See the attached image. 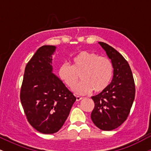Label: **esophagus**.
<instances>
[{"label":"esophagus","mask_w":151,"mask_h":151,"mask_svg":"<svg viewBox=\"0 0 151 151\" xmlns=\"http://www.w3.org/2000/svg\"><path fill=\"white\" fill-rule=\"evenodd\" d=\"M76 99H77V101H80V100L82 99L83 97H81V96H76Z\"/></svg>","instance_id":"obj_1"}]
</instances>
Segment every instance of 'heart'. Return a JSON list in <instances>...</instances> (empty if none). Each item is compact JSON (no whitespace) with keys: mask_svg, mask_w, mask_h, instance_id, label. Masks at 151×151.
I'll use <instances>...</instances> for the list:
<instances>
[{"mask_svg":"<svg viewBox=\"0 0 151 151\" xmlns=\"http://www.w3.org/2000/svg\"><path fill=\"white\" fill-rule=\"evenodd\" d=\"M72 66L67 63L60 65L58 76L68 87L73 88L79 81V75H81L82 81L74 88V91L77 94H87L93 89L95 92H99L110 83L113 66L106 58L83 51L72 59Z\"/></svg>","mask_w":151,"mask_h":151,"instance_id":"1","label":"heart"}]
</instances>
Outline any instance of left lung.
<instances>
[{
	"mask_svg": "<svg viewBox=\"0 0 151 151\" xmlns=\"http://www.w3.org/2000/svg\"><path fill=\"white\" fill-rule=\"evenodd\" d=\"M99 43L111 61L114 75L105 89L91 96L94 108L91 118L99 129L111 131L120 126L130 113L136 93L134 79L125 58L106 43Z\"/></svg>",
	"mask_w": 151,
	"mask_h": 151,
	"instance_id": "obj_1",
	"label": "left lung"
}]
</instances>
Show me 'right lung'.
Listing matches in <instances>:
<instances>
[{
    "mask_svg": "<svg viewBox=\"0 0 151 151\" xmlns=\"http://www.w3.org/2000/svg\"><path fill=\"white\" fill-rule=\"evenodd\" d=\"M53 45L38 49L25 69L20 101L27 121L35 129L45 134L62 128L76 101L74 94L53 73Z\"/></svg>",
    "mask_w": 151,
    "mask_h": 151,
    "instance_id": "obj_1",
    "label": "right lung"
}]
</instances>
